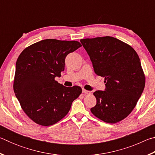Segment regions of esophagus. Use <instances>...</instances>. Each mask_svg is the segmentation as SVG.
I'll list each match as a JSON object with an SVG mask.
<instances>
[{"label":"esophagus","mask_w":155,"mask_h":155,"mask_svg":"<svg viewBox=\"0 0 155 155\" xmlns=\"http://www.w3.org/2000/svg\"><path fill=\"white\" fill-rule=\"evenodd\" d=\"M83 93L85 94H90L91 92L90 91H87V90H85V89H83Z\"/></svg>","instance_id":"1"}]
</instances>
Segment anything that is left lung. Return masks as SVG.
<instances>
[{
  "label": "left lung",
  "instance_id": "8db88e82",
  "mask_svg": "<svg viewBox=\"0 0 155 155\" xmlns=\"http://www.w3.org/2000/svg\"><path fill=\"white\" fill-rule=\"evenodd\" d=\"M96 74L104 78L105 90L94 93L91 112L107 123L121 121L135 108L145 87L140 57L130 45L106 36L81 40Z\"/></svg>",
  "mask_w": 155,
  "mask_h": 155
}]
</instances>
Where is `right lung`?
Returning <instances> with one entry per match:
<instances>
[{"label": "right lung", "mask_w": 155, "mask_h": 155, "mask_svg": "<svg viewBox=\"0 0 155 155\" xmlns=\"http://www.w3.org/2000/svg\"><path fill=\"white\" fill-rule=\"evenodd\" d=\"M81 46L77 41L46 39L27 47L18 57L14 93L36 124L48 127L58 122L82 92L79 86L65 87L54 80L64 70L66 56Z\"/></svg>", "instance_id": "obj_1"}]
</instances>
